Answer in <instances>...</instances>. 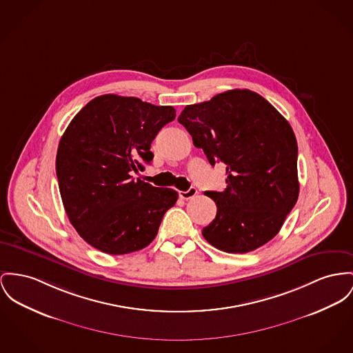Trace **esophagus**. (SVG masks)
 <instances>
[{"mask_svg":"<svg viewBox=\"0 0 353 353\" xmlns=\"http://www.w3.org/2000/svg\"><path fill=\"white\" fill-rule=\"evenodd\" d=\"M196 194H198V190H196V188H190L188 191H181V192H179V196H181L182 199H191V198H194Z\"/></svg>","mask_w":353,"mask_h":353,"instance_id":"1","label":"esophagus"}]
</instances>
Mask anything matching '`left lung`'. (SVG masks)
<instances>
[{
	"instance_id": "1",
	"label": "left lung",
	"mask_w": 353,
	"mask_h": 353,
	"mask_svg": "<svg viewBox=\"0 0 353 353\" xmlns=\"http://www.w3.org/2000/svg\"><path fill=\"white\" fill-rule=\"evenodd\" d=\"M178 121L210 165H226V188L205 191L216 205L205 239L226 253H248L274 238L300 191L288 120L261 94L232 90L186 105Z\"/></svg>"
}]
</instances>
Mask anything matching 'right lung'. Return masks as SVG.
<instances>
[{"mask_svg":"<svg viewBox=\"0 0 353 353\" xmlns=\"http://www.w3.org/2000/svg\"><path fill=\"white\" fill-rule=\"evenodd\" d=\"M175 119L171 105L103 94L72 119L61 137L56 174L72 226L94 249L128 254L148 246L178 192L132 178L151 163V143Z\"/></svg>","mask_w":353,"mask_h":353,"instance_id":"add662e5","label":"right lung"}]
</instances>
